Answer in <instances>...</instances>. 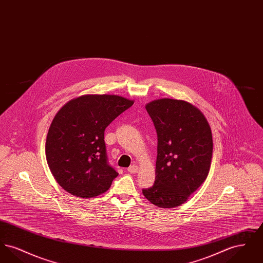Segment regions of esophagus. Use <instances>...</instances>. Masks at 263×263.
<instances>
[{"mask_svg": "<svg viewBox=\"0 0 263 263\" xmlns=\"http://www.w3.org/2000/svg\"><path fill=\"white\" fill-rule=\"evenodd\" d=\"M127 171H128L130 174H136V173H138V171H139V167H138V165H136V164H133V165L129 166Z\"/></svg>", "mask_w": 263, "mask_h": 263, "instance_id": "34e87169", "label": "esophagus"}]
</instances>
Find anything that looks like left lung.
<instances>
[{"instance_id": "1", "label": "left lung", "mask_w": 263, "mask_h": 263, "mask_svg": "<svg viewBox=\"0 0 263 263\" xmlns=\"http://www.w3.org/2000/svg\"><path fill=\"white\" fill-rule=\"evenodd\" d=\"M146 109L157 130L158 156L155 183L142 191L158 207H177L186 202L209 174L211 128L204 114L184 100H153Z\"/></svg>"}]
</instances>
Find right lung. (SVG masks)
I'll list each match as a JSON object with an SVG mask.
<instances>
[{
    "label": "right lung",
    "instance_id": "add662e5",
    "mask_svg": "<svg viewBox=\"0 0 263 263\" xmlns=\"http://www.w3.org/2000/svg\"><path fill=\"white\" fill-rule=\"evenodd\" d=\"M134 103L114 95L68 101L52 120L45 144L51 173L67 192L82 198L108 190L118 173L107 162L104 130Z\"/></svg>",
    "mask_w": 263,
    "mask_h": 263
}]
</instances>
